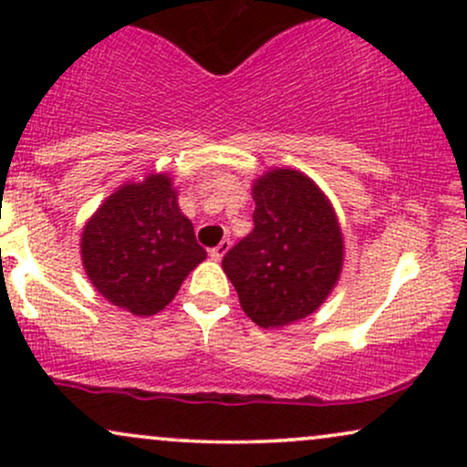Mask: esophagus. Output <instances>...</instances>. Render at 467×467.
Wrapping results in <instances>:
<instances>
[{
	"instance_id": "obj_1",
	"label": "esophagus",
	"mask_w": 467,
	"mask_h": 467,
	"mask_svg": "<svg viewBox=\"0 0 467 467\" xmlns=\"http://www.w3.org/2000/svg\"><path fill=\"white\" fill-rule=\"evenodd\" d=\"M228 248H230V239H223V241H222V244H219V245H215V248H213V250H211V259H215V261H219V259H222V256H223V254H226V252H228Z\"/></svg>"
}]
</instances>
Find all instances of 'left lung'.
<instances>
[{"instance_id":"left-lung-1","label":"left lung","mask_w":467,"mask_h":467,"mask_svg":"<svg viewBox=\"0 0 467 467\" xmlns=\"http://www.w3.org/2000/svg\"><path fill=\"white\" fill-rule=\"evenodd\" d=\"M252 197L254 228L222 265L244 312L267 329L320 307L340 276L342 234L327 197L298 171H270Z\"/></svg>"}]
</instances>
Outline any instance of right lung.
<instances>
[{"instance_id": "obj_1", "label": "right lung", "mask_w": 467, "mask_h": 467, "mask_svg": "<svg viewBox=\"0 0 467 467\" xmlns=\"http://www.w3.org/2000/svg\"><path fill=\"white\" fill-rule=\"evenodd\" d=\"M80 252L92 285L136 316L164 309L206 259L169 175L131 182L107 197L83 230Z\"/></svg>"}]
</instances>
